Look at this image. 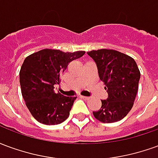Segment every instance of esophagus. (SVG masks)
Returning <instances> with one entry per match:
<instances>
[{
    "instance_id": "34e87169",
    "label": "esophagus",
    "mask_w": 158,
    "mask_h": 158,
    "mask_svg": "<svg viewBox=\"0 0 158 158\" xmlns=\"http://www.w3.org/2000/svg\"><path fill=\"white\" fill-rule=\"evenodd\" d=\"M80 98L83 100H85V101H88L89 100V97H87V96H80Z\"/></svg>"
}]
</instances>
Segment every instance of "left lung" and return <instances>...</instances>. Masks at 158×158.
I'll return each mask as SVG.
<instances>
[{
    "label": "left lung",
    "mask_w": 158,
    "mask_h": 158,
    "mask_svg": "<svg viewBox=\"0 0 158 158\" xmlns=\"http://www.w3.org/2000/svg\"><path fill=\"white\" fill-rule=\"evenodd\" d=\"M87 53L96 62L100 79L108 94L107 99L102 101V107L93 112V115L100 122H118L134 105L140 77L138 66L131 56L115 50L100 49Z\"/></svg>",
    "instance_id": "1"
}]
</instances>
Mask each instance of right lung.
Segmentation results:
<instances>
[{
	"mask_svg": "<svg viewBox=\"0 0 158 158\" xmlns=\"http://www.w3.org/2000/svg\"><path fill=\"white\" fill-rule=\"evenodd\" d=\"M85 53L84 51L63 52L43 49L24 59L19 72L21 92L28 109L38 122L55 125L69 118L77 97L55 93L54 85L61 81V75L69 62Z\"/></svg>",
	"mask_w": 158,
	"mask_h": 158,
	"instance_id": "right-lung-1",
	"label": "right lung"
}]
</instances>
